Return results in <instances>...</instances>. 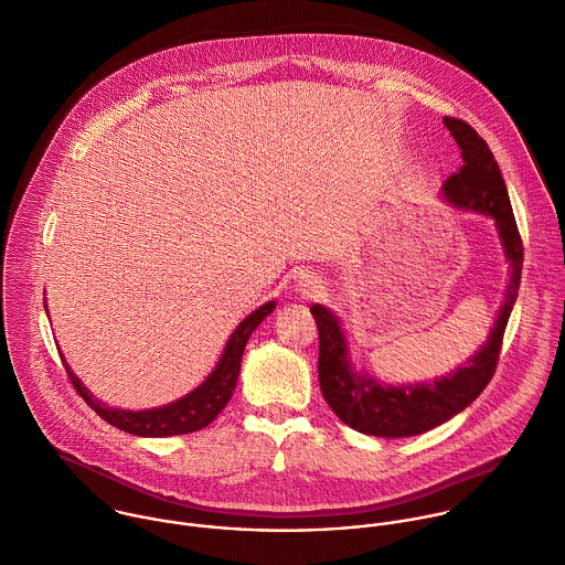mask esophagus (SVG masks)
Masks as SVG:
<instances>
[{
	"instance_id": "1",
	"label": "esophagus",
	"mask_w": 565,
	"mask_h": 565,
	"mask_svg": "<svg viewBox=\"0 0 565 565\" xmlns=\"http://www.w3.org/2000/svg\"><path fill=\"white\" fill-rule=\"evenodd\" d=\"M321 288H323L321 279H317L312 275H306V277L299 279V292L306 295V297H315L317 292H321Z\"/></svg>"
}]
</instances>
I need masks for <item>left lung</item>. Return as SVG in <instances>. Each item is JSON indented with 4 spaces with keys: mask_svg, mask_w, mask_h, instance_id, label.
I'll list each match as a JSON object with an SVG mask.
<instances>
[{
    "mask_svg": "<svg viewBox=\"0 0 565 565\" xmlns=\"http://www.w3.org/2000/svg\"><path fill=\"white\" fill-rule=\"evenodd\" d=\"M462 149L465 164L449 175L443 193L458 209L478 211L495 220L511 279L489 341L454 374L420 385H385L354 372L339 319L323 306L310 308L319 330V383L326 403L352 429L376 438H407L425 434L467 409L495 374L504 330L518 299L524 264V244L518 231L500 164L487 140L460 118H445Z\"/></svg>",
    "mask_w": 565,
    "mask_h": 565,
    "instance_id": "left-lung-1",
    "label": "left lung"
}]
</instances>
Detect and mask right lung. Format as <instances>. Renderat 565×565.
Returning <instances> with one entry per match:
<instances>
[{
    "label": "right lung",
    "instance_id": "right-lung-1",
    "mask_svg": "<svg viewBox=\"0 0 565 565\" xmlns=\"http://www.w3.org/2000/svg\"><path fill=\"white\" fill-rule=\"evenodd\" d=\"M275 310V301H268L259 306L255 312H250L231 334L215 370L206 376V381L189 392L186 396L178 398L175 403L156 407V409H142V412H127V409H111L105 403H98L92 398V394L83 387V383L74 376V372L63 361L67 376L78 392V396L111 427L127 431L131 436L142 438H167V436H180L191 434L198 429H204L215 420V416L226 407V403L233 396V390L237 385L239 367H242V354L246 348V341L250 339L253 330Z\"/></svg>",
    "mask_w": 565,
    "mask_h": 565
}]
</instances>
